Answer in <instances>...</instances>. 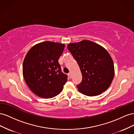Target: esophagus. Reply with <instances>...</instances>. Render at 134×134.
Returning <instances> with one entry per match:
<instances>
[{
    "instance_id": "obj_1",
    "label": "esophagus",
    "mask_w": 134,
    "mask_h": 134,
    "mask_svg": "<svg viewBox=\"0 0 134 134\" xmlns=\"http://www.w3.org/2000/svg\"><path fill=\"white\" fill-rule=\"evenodd\" d=\"M68 77H69L70 79H72V75L71 73L68 74Z\"/></svg>"
}]
</instances>
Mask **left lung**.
<instances>
[{
  "label": "left lung",
  "instance_id": "8db88e82",
  "mask_svg": "<svg viewBox=\"0 0 134 134\" xmlns=\"http://www.w3.org/2000/svg\"><path fill=\"white\" fill-rule=\"evenodd\" d=\"M81 70L82 81L77 85L79 91L93 97L104 92L111 84L114 75L113 60L102 46L83 40L67 45Z\"/></svg>",
  "mask_w": 134,
  "mask_h": 134
}]
</instances>
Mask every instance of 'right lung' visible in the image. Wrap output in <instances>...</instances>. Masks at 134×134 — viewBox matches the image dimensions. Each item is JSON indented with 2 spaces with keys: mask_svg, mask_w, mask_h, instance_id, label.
Instances as JSON below:
<instances>
[{
  "mask_svg": "<svg viewBox=\"0 0 134 134\" xmlns=\"http://www.w3.org/2000/svg\"><path fill=\"white\" fill-rule=\"evenodd\" d=\"M65 45L52 41L37 44L30 49L23 63V75L32 92L41 98L58 95L67 81L58 62Z\"/></svg>",
  "mask_w": 134,
  "mask_h": 134,
  "instance_id": "add662e5",
  "label": "right lung"
}]
</instances>
